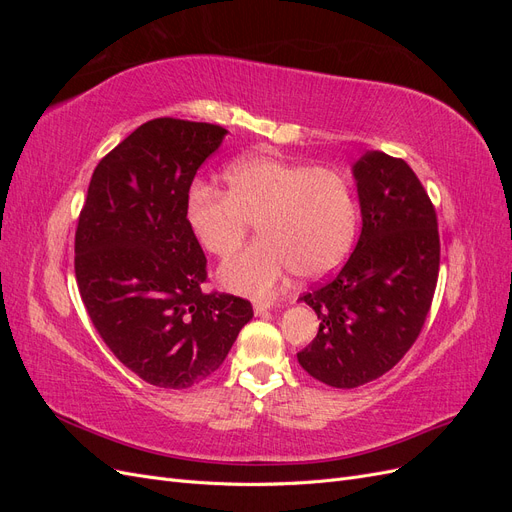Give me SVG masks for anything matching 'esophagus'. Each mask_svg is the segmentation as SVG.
I'll list each match as a JSON object with an SVG mask.
<instances>
[{
    "label": "esophagus",
    "mask_w": 512,
    "mask_h": 512,
    "mask_svg": "<svg viewBox=\"0 0 512 512\" xmlns=\"http://www.w3.org/2000/svg\"><path fill=\"white\" fill-rule=\"evenodd\" d=\"M271 307H273L271 301H256V303H254V312H256L258 316H260V314H267Z\"/></svg>",
    "instance_id": "1"
}]
</instances>
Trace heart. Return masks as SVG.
Returning <instances> with one entry per match:
<instances>
[{"label":"heart","mask_w":512,"mask_h":512,"mask_svg":"<svg viewBox=\"0 0 512 512\" xmlns=\"http://www.w3.org/2000/svg\"><path fill=\"white\" fill-rule=\"evenodd\" d=\"M226 192L194 185L185 220L205 252L235 254L252 230L262 239L220 269L226 288L265 299L292 273L318 280L348 258L359 235V198L346 175L275 156H247L224 173Z\"/></svg>","instance_id":"heart-1"}]
</instances>
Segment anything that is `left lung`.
Returning <instances> with one entry per match:
<instances>
[{"label":"left lung","mask_w":512,"mask_h":512,"mask_svg":"<svg viewBox=\"0 0 512 512\" xmlns=\"http://www.w3.org/2000/svg\"><path fill=\"white\" fill-rule=\"evenodd\" d=\"M363 228L327 282L303 292L320 318L297 359L309 376L356 389L393 369L421 335L440 271L438 215L401 160L371 151L354 164Z\"/></svg>","instance_id":"obj_1"}]
</instances>
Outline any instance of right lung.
Instances as JSON below:
<instances>
[{
	"mask_svg": "<svg viewBox=\"0 0 512 512\" xmlns=\"http://www.w3.org/2000/svg\"><path fill=\"white\" fill-rule=\"evenodd\" d=\"M226 130L158 117L98 162L74 235V273L102 342L138 378L190 389L252 320L247 299L203 292L207 258L185 220L190 185Z\"/></svg>",
	"mask_w": 512,
	"mask_h": 512,
	"instance_id": "1",
	"label": "right lung"
}]
</instances>
